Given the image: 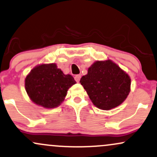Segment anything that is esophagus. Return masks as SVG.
<instances>
[{
  "instance_id": "obj_1",
  "label": "esophagus",
  "mask_w": 157,
  "mask_h": 157,
  "mask_svg": "<svg viewBox=\"0 0 157 157\" xmlns=\"http://www.w3.org/2000/svg\"><path fill=\"white\" fill-rule=\"evenodd\" d=\"M75 80L77 82H78L79 81H80V78H81V75H75V77H74Z\"/></svg>"
}]
</instances>
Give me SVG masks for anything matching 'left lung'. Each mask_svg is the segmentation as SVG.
I'll return each instance as SVG.
<instances>
[{"label":"left lung","instance_id":"8db88e82","mask_svg":"<svg viewBox=\"0 0 157 157\" xmlns=\"http://www.w3.org/2000/svg\"><path fill=\"white\" fill-rule=\"evenodd\" d=\"M80 83L93 104L103 110L118 106L131 90L129 75L110 59L94 62Z\"/></svg>","mask_w":157,"mask_h":157}]
</instances>
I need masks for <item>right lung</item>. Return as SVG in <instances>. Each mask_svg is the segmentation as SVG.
Listing matches in <instances>:
<instances>
[{
    "mask_svg": "<svg viewBox=\"0 0 157 157\" xmlns=\"http://www.w3.org/2000/svg\"><path fill=\"white\" fill-rule=\"evenodd\" d=\"M76 82L71 75L64 74L55 63L42 64L31 70L25 79V88L34 104L46 109L62 104L67 90Z\"/></svg>",
    "mask_w": 157,
    "mask_h": 157,
    "instance_id": "right-lung-1",
    "label": "right lung"
}]
</instances>
